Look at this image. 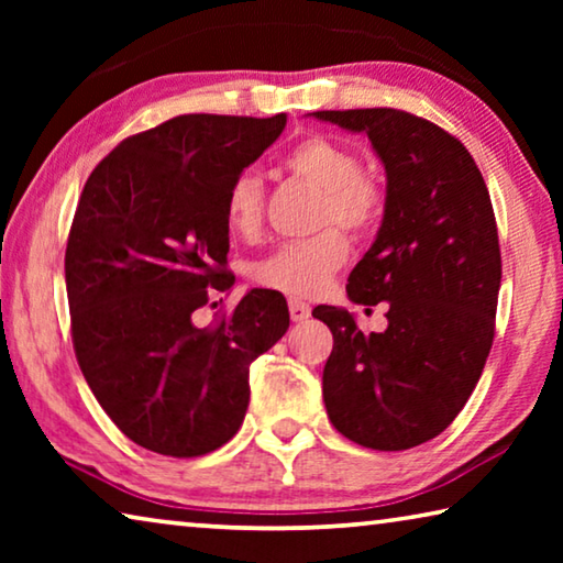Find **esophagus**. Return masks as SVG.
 I'll return each mask as SVG.
<instances>
[{
	"instance_id": "34e87169",
	"label": "esophagus",
	"mask_w": 563,
	"mask_h": 563,
	"mask_svg": "<svg viewBox=\"0 0 563 563\" xmlns=\"http://www.w3.org/2000/svg\"><path fill=\"white\" fill-rule=\"evenodd\" d=\"M288 308H290L292 322H302V320L310 318V305H308V302H302V300H298V298H290V300H288Z\"/></svg>"
}]
</instances>
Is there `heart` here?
Listing matches in <instances>:
<instances>
[{
	"label": "heart",
	"instance_id": "b5f03b06",
	"mask_svg": "<svg viewBox=\"0 0 563 563\" xmlns=\"http://www.w3.org/2000/svg\"><path fill=\"white\" fill-rule=\"evenodd\" d=\"M285 168L305 184L322 190L318 225L338 223L352 233H367L385 211V188L360 168L355 151L328 136H308L285 156ZM225 223L231 233L251 241L261 233L265 218V190L261 178L243 170L225 194ZM350 245L338 228H325L308 241H292L255 263L253 280L263 288L292 298H312L330 285L347 261Z\"/></svg>",
	"mask_w": 563,
	"mask_h": 563
}]
</instances>
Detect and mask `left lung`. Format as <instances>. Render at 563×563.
<instances>
[{"instance_id": "obj_1", "label": "left lung", "mask_w": 563, "mask_h": 563, "mask_svg": "<svg viewBox=\"0 0 563 563\" xmlns=\"http://www.w3.org/2000/svg\"><path fill=\"white\" fill-rule=\"evenodd\" d=\"M312 117L367 133L387 174L383 225L347 278L352 302H387V330L365 335L347 310H312L335 340L322 399L347 440L409 450L454 422L489 357L501 283L489 190L462 141L415 113Z\"/></svg>"}]
</instances>
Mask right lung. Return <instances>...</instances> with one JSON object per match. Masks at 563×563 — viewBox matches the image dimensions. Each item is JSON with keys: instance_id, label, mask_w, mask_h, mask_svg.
<instances>
[{"instance_id": "right-lung-1", "label": "right lung", "mask_w": 563, "mask_h": 563, "mask_svg": "<svg viewBox=\"0 0 563 563\" xmlns=\"http://www.w3.org/2000/svg\"><path fill=\"white\" fill-rule=\"evenodd\" d=\"M285 121L184 113L123 139L81 190L64 258L74 352L103 412L144 450L188 460L223 446L243 424L251 362L290 325L283 295L263 288L198 325L235 280L228 186Z\"/></svg>"}]
</instances>
